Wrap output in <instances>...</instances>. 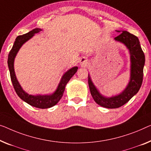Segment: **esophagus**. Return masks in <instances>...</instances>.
I'll list each match as a JSON object with an SVG mask.
<instances>
[{
	"mask_svg": "<svg viewBox=\"0 0 151 151\" xmlns=\"http://www.w3.org/2000/svg\"><path fill=\"white\" fill-rule=\"evenodd\" d=\"M79 62L82 65H86L87 64V59L86 58H82L79 60Z\"/></svg>",
	"mask_w": 151,
	"mask_h": 151,
	"instance_id": "obj_1",
	"label": "esophagus"
}]
</instances>
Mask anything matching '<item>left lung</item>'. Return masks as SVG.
Wrapping results in <instances>:
<instances>
[{
	"instance_id": "left-lung-1",
	"label": "left lung",
	"mask_w": 151,
	"mask_h": 151,
	"mask_svg": "<svg viewBox=\"0 0 151 151\" xmlns=\"http://www.w3.org/2000/svg\"><path fill=\"white\" fill-rule=\"evenodd\" d=\"M116 31L121 33L114 40L124 45L129 51L130 56V77L125 89L120 93L111 97L103 96L95 86L88 74V83L91 96L98 104L106 109L121 107L138 93L142 83L143 69L145 63V54L138 37L127 31Z\"/></svg>"
}]
</instances>
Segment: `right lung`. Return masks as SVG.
Segmentation results:
<instances>
[{"mask_svg":"<svg viewBox=\"0 0 151 151\" xmlns=\"http://www.w3.org/2000/svg\"><path fill=\"white\" fill-rule=\"evenodd\" d=\"M42 30V29L37 28L33 29L32 30L30 31V32L25 34V35L18 36L15 39L12 49H11L9 53L7 64L9 70L11 81H12L13 87H14L15 91H16L17 96L22 100L28 103V104L34 107L44 109L52 107L59 102L62 97L66 84L68 83L70 79L73 77V76L76 73L78 67H73V68L69 69L68 70H67L62 75L57 88L52 93L46 94V95H41V94L31 95V94H28L27 92L24 91L21 85L19 84V81H17L16 75H15L14 69L15 58L16 57L18 51H19L22 46L26 42L30 40L31 38H32L35 34L39 33Z\"/></svg>","mask_w":151,"mask_h":151,"instance_id":"1","label":"right lung"}]
</instances>
